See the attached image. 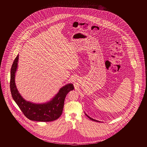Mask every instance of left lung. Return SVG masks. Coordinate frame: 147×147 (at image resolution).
Instances as JSON below:
<instances>
[{
    "label": "left lung",
    "instance_id": "8db88e82",
    "mask_svg": "<svg viewBox=\"0 0 147 147\" xmlns=\"http://www.w3.org/2000/svg\"><path fill=\"white\" fill-rule=\"evenodd\" d=\"M85 114H86V116H87V117H88L89 118V119H90L91 120L94 121H95V122H100L99 121L96 120H94V119H93L91 118V117H90V116H89L88 115H87V114H86V113H85Z\"/></svg>",
    "mask_w": 147,
    "mask_h": 147
}]
</instances>
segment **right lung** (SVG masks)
<instances>
[{
	"mask_svg": "<svg viewBox=\"0 0 147 147\" xmlns=\"http://www.w3.org/2000/svg\"><path fill=\"white\" fill-rule=\"evenodd\" d=\"M18 59L19 54L14 60L10 73V89L14 101L23 114L30 120L50 122L58 119L62 114L64 101L67 93L74 89L73 85L68 84L63 86L59 89L58 93L47 102L36 103L27 101L19 93L15 83Z\"/></svg>",
	"mask_w": 147,
	"mask_h": 147,
	"instance_id": "add662e5",
	"label": "right lung"
}]
</instances>
